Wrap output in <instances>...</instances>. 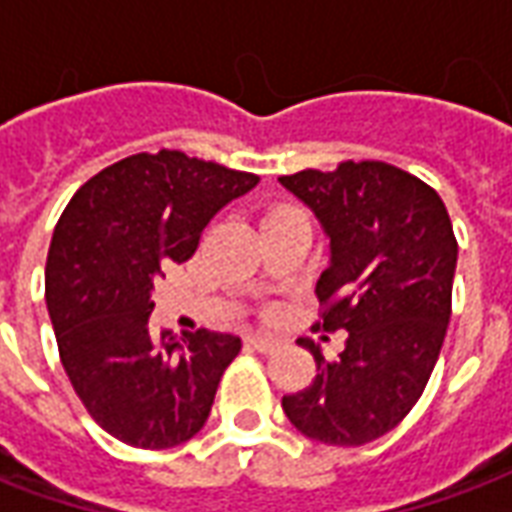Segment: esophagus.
Segmentation results:
<instances>
[{
    "mask_svg": "<svg viewBox=\"0 0 512 512\" xmlns=\"http://www.w3.org/2000/svg\"><path fill=\"white\" fill-rule=\"evenodd\" d=\"M249 345H252L255 351H260V354H271V351L277 348V340H274V337H263V334H252V337H249Z\"/></svg>",
    "mask_w": 512,
    "mask_h": 512,
    "instance_id": "1",
    "label": "esophagus"
}]
</instances>
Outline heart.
Segmentation results:
<instances>
[{
	"label": "heart",
	"mask_w": 512,
	"mask_h": 512,
	"mask_svg": "<svg viewBox=\"0 0 512 512\" xmlns=\"http://www.w3.org/2000/svg\"><path fill=\"white\" fill-rule=\"evenodd\" d=\"M279 211H293V208H274V211H271V213H279Z\"/></svg>",
	"instance_id": "b5f03b06"
}]
</instances>
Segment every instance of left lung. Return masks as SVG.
Returning a JSON list of instances; mask_svg holds the SVG:
<instances>
[{"label":"left lung","instance_id":"1","mask_svg":"<svg viewBox=\"0 0 512 512\" xmlns=\"http://www.w3.org/2000/svg\"><path fill=\"white\" fill-rule=\"evenodd\" d=\"M279 183L318 216L332 246L315 296V329H345L343 354L282 397L307 439L362 447L414 408L439 359L452 312L458 241L450 213L425 180L386 161H340L301 169Z\"/></svg>","mask_w":512,"mask_h":512}]
</instances>
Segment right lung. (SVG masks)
<instances>
[{
  "mask_svg": "<svg viewBox=\"0 0 512 512\" xmlns=\"http://www.w3.org/2000/svg\"><path fill=\"white\" fill-rule=\"evenodd\" d=\"M257 175L180 150L136 153L84 183L54 227L46 304L65 373L115 439L164 450L197 436L241 337L150 329L153 285Z\"/></svg>",
  "mask_w": 512,
  "mask_h": 512,
  "instance_id": "obj_1",
  "label": "right lung"
}]
</instances>
